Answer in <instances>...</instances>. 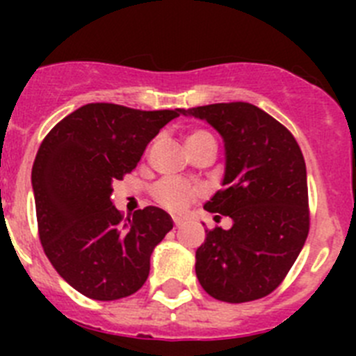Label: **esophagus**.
I'll use <instances>...</instances> for the list:
<instances>
[{
	"mask_svg": "<svg viewBox=\"0 0 356 356\" xmlns=\"http://www.w3.org/2000/svg\"><path fill=\"white\" fill-rule=\"evenodd\" d=\"M181 225H184V219H180V217H175V226H176V228H180Z\"/></svg>",
	"mask_w": 356,
	"mask_h": 356,
	"instance_id": "esophagus-1",
	"label": "esophagus"
}]
</instances>
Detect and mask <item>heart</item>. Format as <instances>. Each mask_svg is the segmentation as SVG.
Masks as SVG:
<instances>
[{
    "instance_id": "heart-1",
    "label": "heart",
    "mask_w": 356,
    "mask_h": 356,
    "mask_svg": "<svg viewBox=\"0 0 356 356\" xmlns=\"http://www.w3.org/2000/svg\"><path fill=\"white\" fill-rule=\"evenodd\" d=\"M205 137H212L209 131L196 130L187 137V143H193L197 139H205ZM200 194V188L188 185L184 180H175V178H165V180L159 181L153 188V196L159 201L163 209L172 210V212H180L185 207Z\"/></svg>"
}]
</instances>
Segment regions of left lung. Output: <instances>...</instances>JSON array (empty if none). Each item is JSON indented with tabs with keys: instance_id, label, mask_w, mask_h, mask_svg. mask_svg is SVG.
I'll return each mask as SVG.
<instances>
[{
	"instance_id": "8db88e82",
	"label": "left lung",
	"mask_w": 356,
	"mask_h": 356,
	"mask_svg": "<svg viewBox=\"0 0 356 356\" xmlns=\"http://www.w3.org/2000/svg\"><path fill=\"white\" fill-rule=\"evenodd\" d=\"M225 143V178L205 210L232 217V228L205 229L196 276L212 298L246 303L271 294L296 262L310 226L307 168L291 131L251 103L181 108Z\"/></svg>"
}]
</instances>
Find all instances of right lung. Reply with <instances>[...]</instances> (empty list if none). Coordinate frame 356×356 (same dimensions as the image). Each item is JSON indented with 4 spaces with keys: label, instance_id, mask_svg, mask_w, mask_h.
<instances>
[{
    "label": "right lung",
    "instance_id": "1",
    "mask_svg": "<svg viewBox=\"0 0 356 356\" xmlns=\"http://www.w3.org/2000/svg\"><path fill=\"white\" fill-rule=\"evenodd\" d=\"M180 112L89 103L62 119L37 151L31 187L40 244L56 273L90 300L139 291L151 253L172 228L159 207L122 219L112 205V184L134 171L147 144Z\"/></svg>",
    "mask_w": 356,
    "mask_h": 356
}]
</instances>
